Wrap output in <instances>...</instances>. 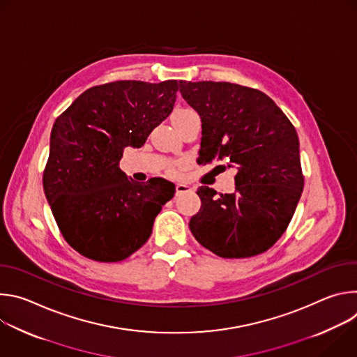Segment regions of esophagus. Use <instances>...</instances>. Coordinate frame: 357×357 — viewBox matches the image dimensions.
Segmentation results:
<instances>
[{
  "label": "esophagus",
  "mask_w": 357,
  "mask_h": 357,
  "mask_svg": "<svg viewBox=\"0 0 357 357\" xmlns=\"http://www.w3.org/2000/svg\"><path fill=\"white\" fill-rule=\"evenodd\" d=\"M190 190H192V188H190L189 185H186V183H183V182L176 183V195L185 193V192H190Z\"/></svg>",
  "instance_id": "1"
}]
</instances>
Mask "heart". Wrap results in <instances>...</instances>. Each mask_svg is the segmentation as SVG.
I'll use <instances>...</instances> for the list:
<instances>
[{"mask_svg":"<svg viewBox=\"0 0 357 357\" xmlns=\"http://www.w3.org/2000/svg\"><path fill=\"white\" fill-rule=\"evenodd\" d=\"M190 113H193V112H192V110H188V109H183V110H178V112L174 114V117H172V119L181 117V116H185V114H190Z\"/></svg>","mask_w":357,"mask_h":357,"instance_id":"1","label":"heart"}]
</instances>
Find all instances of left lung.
I'll return each mask as SVG.
<instances>
[{"instance_id":"8db88e82","label":"left lung","mask_w":357,"mask_h":357,"mask_svg":"<svg viewBox=\"0 0 357 357\" xmlns=\"http://www.w3.org/2000/svg\"><path fill=\"white\" fill-rule=\"evenodd\" d=\"M179 91L202 121L200 162L236 167V188L216 195L200 186L195 238L223 259L267 251L296 209L303 176L296 131L274 101L256 89L227 82L179 80Z\"/></svg>"}]
</instances>
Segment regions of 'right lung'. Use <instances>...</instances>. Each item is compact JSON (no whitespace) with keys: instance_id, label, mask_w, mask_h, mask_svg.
Masks as SVG:
<instances>
[{"instance_id":"add662e5","label":"right lung","mask_w":357,"mask_h":357,"mask_svg":"<svg viewBox=\"0 0 357 357\" xmlns=\"http://www.w3.org/2000/svg\"><path fill=\"white\" fill-rule=\"evenodd\" d=\"M176 80H119L83 91L50 132L43 190L65 240L82 256L117 263L152 233L175 185L138 183L120 168L123 151L139 148L172 112Z\"/></svg>"}]
</instances>
